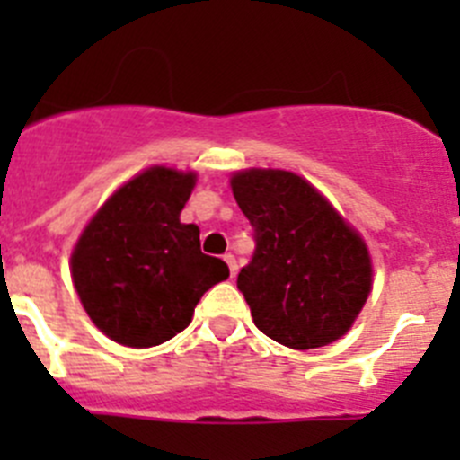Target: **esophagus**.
I'll list each match as a JSON object with an SVG mask.
<instances>
[{
	"label": "esophagus",
	"instance_id": "34e87169",
	"mask_svg": "<svg viewBox=\"0 0 460 460\" xmlns=\"http://www.w3.org/2000/svg\"><path fill=\"white\" fill-rule=\"evenodd\" d=\"M223 260H226L227 262V267H230V276H237V260H234V255L233 253H226L223 255Z\"/></svg>",
	"mask_w": 460,
	"mask_h": 460
}]
</instances>
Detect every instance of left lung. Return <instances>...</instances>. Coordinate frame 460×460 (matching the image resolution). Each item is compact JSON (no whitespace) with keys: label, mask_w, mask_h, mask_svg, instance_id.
Segmentation results:
<instances>
[{"label":"left lung","mask_w":460,"mask_h":460,"mask_svg":"<svg viewBox=\"0 0 460 460\" xmlns=\"http://www.w3.org/2000/svg\"><path fill=\"white\" fill-rule=\"evenodd\" d=\"M230 184L253 227L237 288L255 327L295 350L343 336L371 292L367 243L299 174L243 170Z\"/></svg>","instance_id":"obj_1"}]
</instances>
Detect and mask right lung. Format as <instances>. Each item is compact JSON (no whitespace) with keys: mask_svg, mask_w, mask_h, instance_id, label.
<instances>
[{"mask_svg":"<svg viewBox=\"0 0 460 460\" xmlns=\"http://www.w3.org/2000/svg\"><path fill=\"white\" fill-rule=\"evenodd\" d=\"M193 172L149 168L121 186L84 227L71 255L73 286L93 324L128 348H152L186 329L200 296L230 276L200 251L180 214Z\"/></svg>","mask_w":460,"mask_h":460,"instance_id":"obj_1","label":"right lung"}]
</instances>
